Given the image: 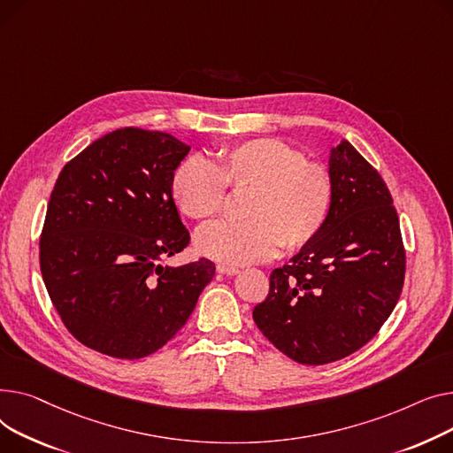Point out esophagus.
Instances as JSON below:
<instances>
[{"label":"esophagus","instance_id":"esophagus-1","mask_svg":"<svg viewBox=\"0 0 453 453\" xmlns=\"http://www.w3.org/2000/svg\"><path fill=\"white\" fill-rule=\"evenodd\" d=\"M218 273L226 274V276H235V274H239V269H237V267H234V265L219 263V265H218Z\"/></svg>","mask_w":453,"mask_h":453}]
</instances>
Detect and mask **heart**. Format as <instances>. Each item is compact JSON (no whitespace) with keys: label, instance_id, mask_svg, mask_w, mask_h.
<instances>
[{"label":"heart","instance_id":"heart-1","mask_svg":"<svg viewBox=\"0 0 453 453\" xmlns=\"http://www.w3.org/2000/svg\"><path fill=\"white\" fill-rule=\"evenodd\" d=\"M226 188L243 199L242 223H211L196 235L199 254L226 265H249L312 243L326 228L334 184L329 170L276 139L221 148L211 161L188 157L172 177V196L184 216L206 221L226 204Z\"/></svg>","mask_w":453,"mask_h":453}]
</instances>
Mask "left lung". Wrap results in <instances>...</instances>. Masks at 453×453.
<instances>
[{"instance_id": "left-lung-1", "label": "left lung", "mask_w": 453, "mask_h": 453, "mask_svg": "<svg viewBox=\"0 0 453 453\" xmlns=\"http://www.w3.org/2000/svg\"><path fill=\"white\" fill-rule=\"evenodd\" d=\"M334 203L312 243L271 274L254 307L259 331L295 362L322 365L358 351L401 298L406 252L380 173L348 142L331 148Z\"/></svg>"}]
</instances>
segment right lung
<instances>
[{
	"label": "right lung",
	"instance_id": "1",
	"mask_svg": "<svg viewBox=\"0 0 453 453\" xmlns=\"http://www.w3.org/2000/svg\"><path fill=\"white\" fill-rule=\"evenodd\" d=\"M190 146L163 131L122 127L60 172L40 237V269L67 331L88 348L135 360L188 320L216 274L206 257L163 267L190 243L172 177Z\"/></svg>",
	"mask_w": 453,
	"mask_h": 453
}]
</instances>
